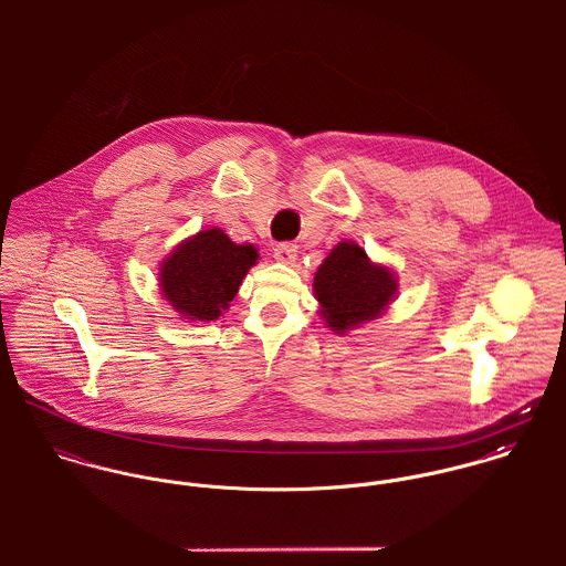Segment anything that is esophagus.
Masks as SVG:
<instances>
[{
    "instance_id": "1",
    "label": "esophagus",
    "mask_w": 566,
    "mask_h": 566,
    "mask_svg": "<svg viewBox=\"0 0 566 566\" xmlns=\"http://www.w3.org/2000/svg\"><path fill=\"white\" fill-rule=\"evenodd\" d=\"M296 254H298V245L292 242L276 243L274 245V259L279 263H285V265H292L296 261Z\"/></svg>"
}]
</instances>
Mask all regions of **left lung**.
I'll use <instances>...</instances> for the list:
<instances>
[{"instance_id":"obj_1","label":"left lung","mask_w":566,"mask_h":566,"mask_svg":"<svg viewBox=\"0 0 566 566\" xmlns=\"http://www.w3.org/2000/svg\"><path fill=\"white\" fill-rule=\"evenodd\" d=\"M314 292L324 323L335 333L377 318L397 294L388 268L370 263L357 243H337L314 276Z\"/></svg>"}]
</instances>
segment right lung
I'll return each mask as SVG.
<instances>
[{
  "label": "right lung",
  "mask_w": 566,
  "mask_h": 566,
  "mask_svg": "<svg viewBox=\"0 0 566 566\" xmlns=\"http://www.w3.org/2000/svg\"><path fill=\"white\" fill-rule=\"evenodd\" d=\"M256 256L254 245L231 242L220 229L200 231L163 261V296L187 321H216Z\"/></svg>",
  "instance_id": "add662e5"
}]
</instances>
